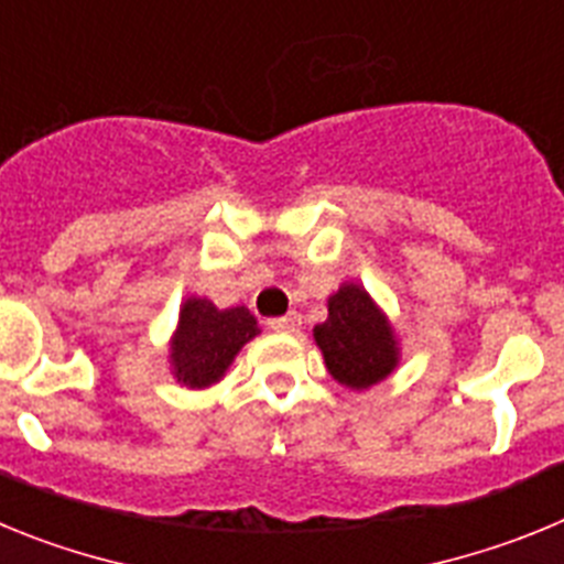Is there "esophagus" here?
I'll use <instances>...</instances> for the list:
<instances>
[{"mask_svg": "<svg viewBox=\"0 0 564 564\" xmlns=\"http://www.w3.org/2000/svg\"><path fill=\"white\" fill-rule=\"evenodd\" d=\"M268 327L276 333H296L302 327V316L299 313H288V316H279L268 322Z\"/></svg>", "mask_w": 564, "mask_h": 564, "instance_id": "obj_1", "label": "esophagus"}]
</instances>
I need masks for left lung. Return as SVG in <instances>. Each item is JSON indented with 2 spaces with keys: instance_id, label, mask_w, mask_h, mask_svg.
<instances>
[{
  "instance_id": "8db88e82",
  "label": "left lung",
  "mask_w": 564,
  "mask_h": 564,
  "mask_svg": "<svg viewBox=\"0 0 564 564\" xmlns=\"http://www.w3.org/2000/svg\"><path fill=\"white\" fill-rule=\"evenodd\" d=\"M327 372L350 390H370L398 367V338L390 318L356 282L327 299V318L313 327Z\"/></svg>"
}]
</instances>
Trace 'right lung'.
<instances>
[{"label": "right lung", "mask_w": 564, "mask_h": 564, "mask_svg": "<svg viewBox=\"0 0 564 564\" xmlns=\"http://www.w3.org/2000/svg\"><path fill=\"white\" fill-rule=\"evenodd\" d=\"M253 336H259V325L248 307L220 311L208 299L188 296L169 347L174 378L188 390H206L226 376L242 344Z\"/></svg>", "instance_id": "obj_1"}]
</instances>
